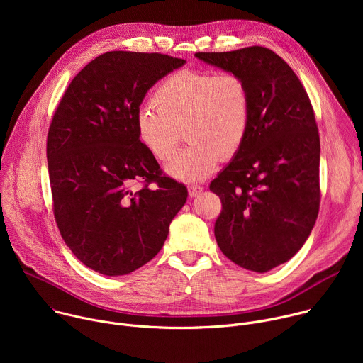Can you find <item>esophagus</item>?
Returning <instances> with one entry per match:
<instances>
[{"instance_id":"esophagus-1","label":"esophagus","mask_w":363,"mask_h":363,"mask_svg":"<svg viewBox=\"0 0 363 363\" xmlns=\"http://www.w3.org/2000/svg\"><path fill=\"white\" fill-rule=\"evenodd\" d=\"M202 191H203V188H202V186H199V185H191V186H188V194H189V196H191V198L198 196Z\"/></svg>"}]
</instances>
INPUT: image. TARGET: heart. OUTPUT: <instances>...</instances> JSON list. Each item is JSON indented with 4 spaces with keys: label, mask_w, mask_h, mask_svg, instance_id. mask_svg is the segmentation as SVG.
<instances>
[{
    "label": "heart",
    "mask_w": 363,
    "mask_h": 363,
    "mask_svg": "<svg viewBox=\"0 0 363 363\" xmlns=\"http://www.w3.org/2000/svg\"><path fill=\"white\" fill-rule=\"evenodd\" d=\"M153 106L136 113L140 145L158 161L175 153L182 129L191 142L167 165V174L182 182L208 178L242 146L251 118V94L237 73L181 70L153 94Z\"/></svg>",
    "instance_id": "1"
}]
</instances>
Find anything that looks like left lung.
Listing matches in <instances>:
<instances>
[{
    "label": "left lung",
    "instance_id": "obj_1",
    "mask_svg": "<svg viewBox=\"0 0 363 363\" xmlns=\"http://www.w3.org/2000/svg\"><path fill=\"white\" fill-rule=\"evenodd\" d=\"M250 87L247 138L211 182L221 198L216 240L237 266L266 273L289 262L312 233L320 202V139L312 103L290 66L252 45L195 53Z\"/></svg>",
    "mask_w": 363,
    "mask_h": 363
}]
</instances>
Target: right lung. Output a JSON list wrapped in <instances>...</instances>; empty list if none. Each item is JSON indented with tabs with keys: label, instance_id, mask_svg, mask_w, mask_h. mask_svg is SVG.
Returning a JSON list of instances; mask_svg holds the SVG:
<instances>
[{
	"label": "right lung",
	"instance_id": "right-lung-1",
	"mask_svg": "<svg viewBox=\"0 0 363 363\" xmlns=\"http://www.w3.org/2000/svg\"><path fill=\"white\" fill-rule=\"evenodd\" d=\"M185 63L160 53L109 51L77 73L51 121L47 162L55 218L72 252L100 274H129L150 262L186 202V188L162 177L135 129L147 90ZM135 180L145 184L136 193L130 189Z\"/></svg>",
	"mask_w": 363,
	"mask_h": 363
}]
</instances>
